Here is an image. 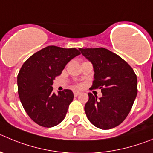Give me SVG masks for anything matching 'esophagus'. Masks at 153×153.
<instances>
[{"label": "esophagus", "instance_id": "esophagus-1", "mask_svg": "<svg viewBox=\"0 0 153 153\" xmlns=\"http://www.w3.org/2000/svg\"><path fill=\"white\" fill-rule=\"evenodd\" d=\"M79 94H80V92H79V91H74V96H76V97L77 96H79Z\"/></svg>", "mask_w": 153, "mask_h": 153}]
</instances>
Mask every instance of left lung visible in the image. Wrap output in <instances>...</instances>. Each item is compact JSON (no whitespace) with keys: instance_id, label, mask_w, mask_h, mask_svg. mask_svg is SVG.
Here are the masks:
<instances>
[{"instance_id":"1","label":"left lung","mask_w":153,"mask_h":153,"mask_svg":"<svg viewBox=\"0 0 153 153\" xmlns=\"http://www.w3.org/2000/svg\"><path fill=\"white\" fill-rule=\"evenodd\" d=\"M92 63V89H99L98 99L89 93L85 112L89 120L102 130L114 128L128 115L137 94V78L132 67L120 56L104 48H79Z\"/></svg>"}]
</instances>
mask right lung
I'll return each instance as SVG.
<instances>
[{
  "label": "right lung",
  "instance_id": "right-lung-1",
  "mask_svg": "<svg viewBox=\"0 0 153 153\" xmlns=\"http://www.w3.org/2000/svg\"><path fill=\"white\" fill-rule=\"evenodd\" d=\"M80 52L76 48L48 46L31 56L17 76L19 99L33 121L45 127L59 124L65 117L74 93L64 89L56 95L53 82L64 67Z\"/></svg>",
  "mask_w": 153,
  "mask_h": 153
}]
</instances>
